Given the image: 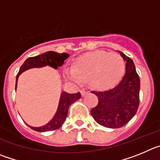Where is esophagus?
<instances>
[{
  "instance_id": "1",
  "label": "esophagus",
  "mask_w": 160,
  "mask_h": 160,
  "mask_svg": "<svg viewBox=\"0 0 160 160\" xmlns=\"http://www.w3.org/2000/svg\"><path fill=\"white\" fill-rule=\"evenodd\" d=\"M88 93V91H86V90H81V95H82V96H85V95H87Z\"/></svg>"
}]
</instances>
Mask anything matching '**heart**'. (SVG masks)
<instances>
[{
  "label": "heart",
  "instance_id": "obj_1",
  "mask_svg": "<svg viewBox=\"0 0 160 160\" xmlns=\"http://www.w3.org/2000/svg\"><path fill=\"white\" fill-rule=\"evenodd\" d=\"M124 71L125 62L121 56L98 50L80 56L75 60L73 68H67L64 73L76 83L88 80L95 88L106 89L116 84Z\"/></svg>",
  "mask_w": 160,
  "mask_h": 160
}]
</instances>
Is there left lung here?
I'll return each instance as SVG.
<instances>
[{"instance_id": "obj_1", "label": "left lung", "mask_w": 160, "mask_h": 160, "mask_svg": "<svg viewBox=\"0 0 160 160\" xmlns=\"http://www.w3.org/2000/svg\"><path fill=\"white\" fill-rule=\"evenodd\" d=\"M126 61L125 74L116 87L104 92H92L98 97L97 105L91 110L93 119L101 126L119 128L136 115L139 103L140 81L133 61L118 51Z\"/></svg>"}]
</instances>
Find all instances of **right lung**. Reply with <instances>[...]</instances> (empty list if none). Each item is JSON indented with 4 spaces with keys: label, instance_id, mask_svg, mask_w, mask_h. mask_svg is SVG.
<instances>
[{
    "label": "right lung",
    "instance_id": "1",
    "mask_svg": "<svg viewBox=\"0 0 160 160\" xmlns=\"http://www.w3.org/2000/svg\"><path fill=\"white\" fill-rule=\"evenodd\" d=\"M68 57H69L68 53H58L57 52L48 51L41 54V55L28 58L21 65L19 72L17 74L15 89L17 90L18 78L22 72L28 69H31V68H43L45 66H49L55 69H57L59 67L63 65L64 60L68 58ZM80 97H81V95L80 92L70 94L66 92H61L57 112L48 123L41 127H32L27 123L26 124L30 128L39 132H48V131H53L59 128L65 121L70 105L80 99Z\"/></svg>",
    "mask_w": 160,
    "mask_h": 160
}]
</instances>
